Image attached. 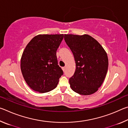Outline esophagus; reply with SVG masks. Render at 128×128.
I'll return each mask as SVG.
<instances>
[{
	"instance_id": "obj_1",
	"label": "esophagus",
	"mask_w": 128,
	"mask_h": 128,
	"mask_svg": "<svg viewBox=\"0 0 128 128\" xmlns=\"http://www.w3.org/2000/svg\"><path fill=\"white\" fill-rule=\"evenodd\" d=\"M62 70H63V71H64H64L66 70V66H64V67H62Z\"/></svg>"
}]
</instances>
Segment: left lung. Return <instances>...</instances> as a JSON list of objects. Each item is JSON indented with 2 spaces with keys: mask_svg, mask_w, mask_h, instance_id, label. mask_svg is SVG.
Here are the masks:
<instances>
[{
  "mask_svg": "<svg viewBox=\"0 0 128 128\" xmlns=\"http://www.w3.org/2000/svg\"><path fill=\"white\" fill-rule=\"evenodd\" d=\"M64 40L74 56L76 68L69 80L72 89L84 95L94 94L107 74L108 59L99 43L87 34H65Z\"/></svg>",
  "mask_w": 128,
  "mask_h": 128,
  "instance_id": "1",
  "label": "left lung"
}]
</instances>
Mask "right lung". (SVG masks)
Here are the masks:
<instances>
[{
	"label": "right lung",
	"mask_w": 128,
	"mask_h": 128,
	"mask_svg": "<svg viewBox=\"0 0 128 128\" xmlns=\"http://www.w3.org/2000/svg\"><path fill=\"white\" fill-rule=\"evenodd\" d=\"M63 38V34L38 35L26 46L21 59V70L32 89L43 93L57 86L63 71L58 65L56 51Z\"/></svg>",
	"instance_id": "obj_1"
}]
</instances>
